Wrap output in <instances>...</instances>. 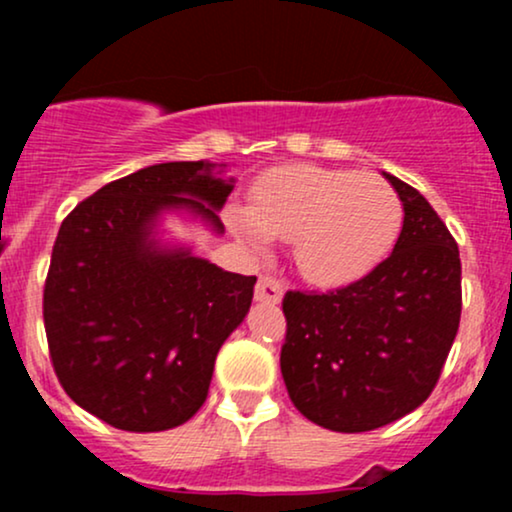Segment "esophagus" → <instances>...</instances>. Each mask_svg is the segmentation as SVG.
I'll return each instance as SVG.
<instances>
[{"label": "esophagus", "mask_w": 512, "mask_h": 512, "mask_svg": "<svg viewBox=\"0 0 512 512\" xmlns=\"http://www.w3.org/2000/svg\"><path fill=\"white\" fill-rule=\"evenodd\" d=\"M284 296V284L274 276H260L255 286V298L260 303H279Z\"/></svg>", "instance_id": "34e87169"}]
</instances>
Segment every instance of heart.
<instances>
[{"instance_id": "obj_1", "label": "heart", "mask_w": 512, "mask_h": 512, "mask_svg": "<svg viewBox=\"0 0 512 512\" xmlns=\"http://www.w3.org/2000/svg\"><path fill=\"white\" fill-rule=\"evenodd\" d=\"M399 195L375 175L286 166L262 175L252 207H233L228 226L252 250L293 243L296 264L315 284H346L392 250L402 231Z\"/></svg>"}]
</instances>
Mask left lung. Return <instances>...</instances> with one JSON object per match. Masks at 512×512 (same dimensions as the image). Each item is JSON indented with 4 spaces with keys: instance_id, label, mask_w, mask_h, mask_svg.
<instances>
[{
    "instance_id": "left-lung-1",
    "label": "left lung",
    "mask_w": 512,
    "mask_h": 512,
    "mask_svg": "<svg viewBox=\"0 0 512 512\" xmlns=\"http://www.w3.org/2000/svg\"><path fill=\"white\" fill-rule=\"evenodd\" d=\"M404 207L395 250L354 284L286 291L281 375L305 419L339 433L387 426L436 387L462 313L455 238L419 190L385 173Z\"/></svg>"
}]
</instances>
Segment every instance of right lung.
<instances>
[{"label": "right lung", "mask_w": 512, "mask_h": 512, "mask_svg": "<svg viewBox=\"0 0 512 512\" xmlns=\"http://www.w3.org/2000/svg\"><path fill=\"white\" fill-rule=\"evenodd\" d=\"M175 161L113 180L62 221L43 291L50 361L69 397L134 433L185 424L243 322L257 276L223 272L151 238L158 214L190 209L216 233L233 180Z\"/></svg>", "instance_id": "1"}]
</instances>
